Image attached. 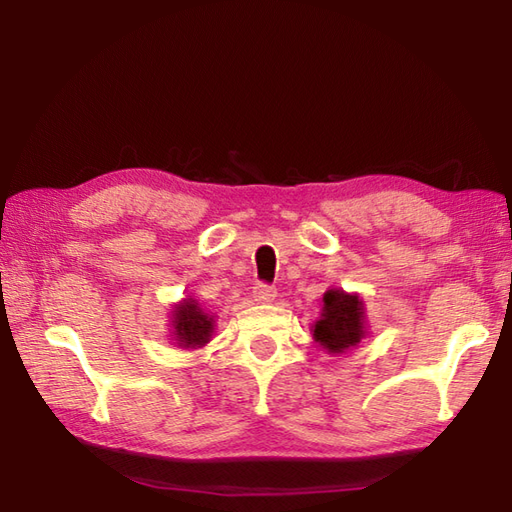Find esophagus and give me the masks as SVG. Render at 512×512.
I'll return each mask as SVG.
<instances>
[{
	"label": "esophagus",
	"mask_w": 512,
	"mask_h": 512,
	"mask_svg": "<svg viewBox=\"0 0 512 512\" xmlns=\"http://www.w3.org/2000/svg\"><path fill=\"white\" fill-rule=\"evenodd\" d=\"M253 297L259 303H268V301H273L277 297V288L270 286V284H255Z\"/></svg>",
	"instance_id": "1"
}]
</instances>
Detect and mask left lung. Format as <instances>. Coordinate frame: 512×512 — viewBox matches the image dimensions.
<instances>
[{"label":"left lung","instance_id":"8db88e82","mask_svg":"<svg viewBox=\"0 0 512 512\" xmlns=\"http://www.w3.org/2000/svg\"><path fill=\"white\" fill-rule=\"evenodd\" d=\"M363 301L343 290H328L323 295V314L314 325V341L332 354H341L347 347L361 343Z\"/></svg>","mask_w":512,"mask_h":512}]
</instances>
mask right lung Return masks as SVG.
<instances>
[{"label": "right lung", "instance_id": "add662e5", "mask_svg": "<svg viewBox=\"0 0 512 512\" xmlns=\"http://www.w3.org/2000/svg\"><path fill=\"white\" fill-rule=\"evenodd\" d=\"M213 319L206 317L195 301H184L173 314V334L182 347H200L209 343Z\"/></svg>", "mask_w": 512, "mask_h": 512}]
</instances>
